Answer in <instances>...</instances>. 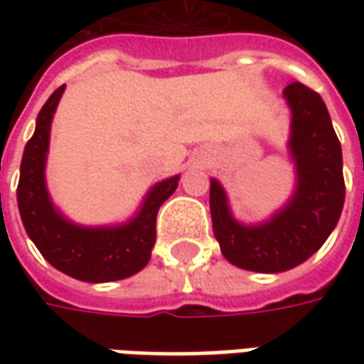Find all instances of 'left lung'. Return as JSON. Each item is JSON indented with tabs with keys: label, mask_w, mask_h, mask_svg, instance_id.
I'll use <instances>...</instances> for the list:
<instances>
[{
	"label": "left lung",
	"mask_w": 364,
	"mask_h": 364,
	"mask_svg": "<svg viewBox=\"0 0 364 364\" xmlns=\"http://www.w3.org/2000/svg\"><path fill=\"white\" fill-rule=\"evenodd\" d=\"M284 99L291 111L287 149L296 168L289 200L267 220L245 225L232 217L223 184L210 178V217L220 253L247 272H287L312 257L344 206L343 149L322 97L291 82Z\"/></svg>",
	"instance_id": "8db88e82"
}]
</instances>
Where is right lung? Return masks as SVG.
<instances>
[{
  "mask_svg": "<svg viewBox=\"0 0 364 364\" xmlns=\"http://www.w3.org/2000/svg\"><path fill=\"white\" fill-rule=\"evenodd\" d=\"M64 87L56 89L38 113L36 132L23 149L18 184V208L28 237L52 267L80 282L105 284L141 272L156 243L160 206L178 188L180 176L166 178L147 190L137 213L121 225L85 227L64 217L46 186L50 127Z\"/></svg>",
  "mask_w": 364,
  "mask_h": 364,
  "instance_id": "1",
  "label": "right lung"
}]
</instances>
